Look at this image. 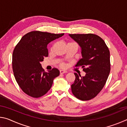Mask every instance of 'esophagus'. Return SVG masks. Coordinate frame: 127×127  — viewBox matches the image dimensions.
I'll return each instance as SVG.
<instances>
[{
  "mask_svg": "<svg viewBox=\"0 0 127 127\" xmlns=\"http://www.w3.org/2000/svg\"><path fill=\"white\" fill-rule=\"evenodd\" d=\"M66 72H67L65 71V70H60V73H61V74H64V73H66Z\"/></svg>",
  "mask_w": 127,
  "mask_h": 127,
  "instance_id": "obj_1",
  "label": "esophagus"
}]
</instances>
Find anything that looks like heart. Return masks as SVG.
Listing matches in <instances>:
<instances>
[{"label": "heart", "instance_id": "b5f03b06", "mask_svg": "<svg viewBox=\"0 0 127 127\" xmlns=\"http://www.w3.org/2000/svg\"><path fill=\"white\" fill-rule=\"evenodd\" d=\"M61 66H64V65H63V64H61Z\"/></svg>", "mask_w": 127, "mask_h": 127}]
</instances>
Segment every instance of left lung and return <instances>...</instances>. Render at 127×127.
I'll list each match as a JSON object with an SVG mask.
<instances>
[{"mask_svg":"<svg viewBox=\"0 0 127 127\" xmlns=\"http://www.w3.org/2000/svg\"><path fill=\"white\" fill-rule=\"evenodd\" d=\"M81 48L82 58L76 66H81L85 76L74 73L71 85L73 94L79 100H91L97 96L106 83L110 71V51L100 36L92 33L69 34Z\"/></svg>","mask_w":127,"mask_h":127,"instance_id":"8db88e82","label":"left lung"}]
</instances>
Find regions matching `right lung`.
Instances as JSON below:
<instances>
[{
  "label": "right lung",
  "instance_id": "obj_1",
  "mask_svg": "<svg viewBox=\"0 0 127 127\" xmlns=\"http://www.w3.org/2000/svg\"><path fill=\"white\" fill-rule=\"evenodd\" d=\"M63 35L32 31L23 36L15 47L13 71L19 86L28 95L35 98L44 95L51 89L54 79L59 76V70L55 68L45 72L40 62L48 57L49 43Z\"/></svg>",
  "mask_w": 127,
  "mask_h": 127
}]
</instances>
